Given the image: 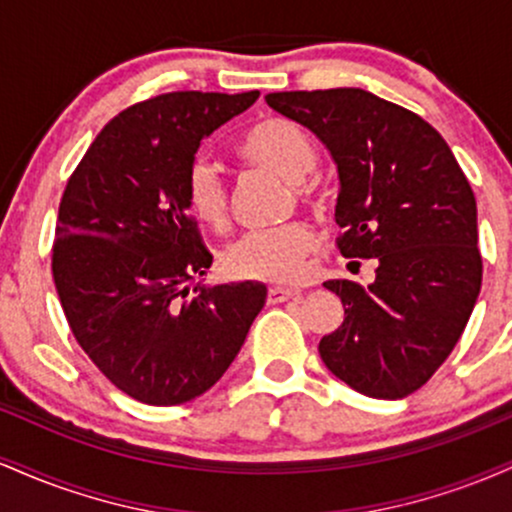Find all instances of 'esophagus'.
Instances as JSON below:
<instances>
[{
	"mask_svg": "<svg viewBox=\"0 0 512 512\" xmlns=\"http://www.w3.org/2000/svg\"><path fill=\"white\" fill-rule=\"evenodd\" d=\"M298 293L301 291H296V289H281V286H272V289L267 291V301L269 303H284V301H289V298H296Z\"/></svg>",
	"mask_w": 512,
	"mask_h": 512,
	"instance_id": "obj_1",
	"label": "esophagus"
}]
</instances>
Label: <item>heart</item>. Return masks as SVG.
Segmentation results:
<instances>
[{
    "mask_svg": "<svg viewBox=\"0 0 512 512\" xmlns=\"http://www.w3.org/2000/svg\"><path fill=\"white\" fill-rule=\"evenodd\" d=\"M238 154L252 166L272 170L279 178L296 182L293 190L303 195L298 185L317 161L315 144L296 122L269 117L257 122L243 137ZM185 204L192 216L207 226L221 228L228 219V192L214 163H192L185 180ZM315 248V231L305 221H286L272 228H257L233 240L223 250V269L236 279L293 284L303 276L305 257Z\"/></svg>",
    "mask_w": 512,
    "mask_h": 512,
    "instance_id": "1",
    "label": "heart"
}]
</instances>
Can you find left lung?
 <instances>
[{
	"mask_svg": "<svg viewBox=\"0 0 512 512\" xmlns=\"http://www.w3.org/2000/svg\"><path fill=\"white\" fill-rule=\"evenodd\" d=\"M327 146L339 173L344 257L375 260V281H325L344 322L320 339L325 366L378 399L428 383L455 349L481 289L477 199L445 139L363 88L264 96Z\"/></svg>",
	"mask_w": 512,
	"mask_h": 512,
	"instance_id": "obj_1",
	"label": "left lung"
}]
</instances>
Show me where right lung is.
I'll return each instance as SVG.
<instances>
[{
	"label": "right lung",
	"instance_id": "1",
	"mask_svg": "<svg viewBox=\"0 0 512 512\" xmlns=\"http://www.w3.org/2000/svg\"><path fill=\"white\" fill-rule=\"evenodd\" d=\"M260 91H173L129 105L67 180L52 279L72 334L137 402L207 392L238 356L267 298L257 281L195 286L211 252L185 204L187 170L214 129Z\"/></svg>",
	"mask_w": 512,
	"mask_h": 512
}]
</instances>
